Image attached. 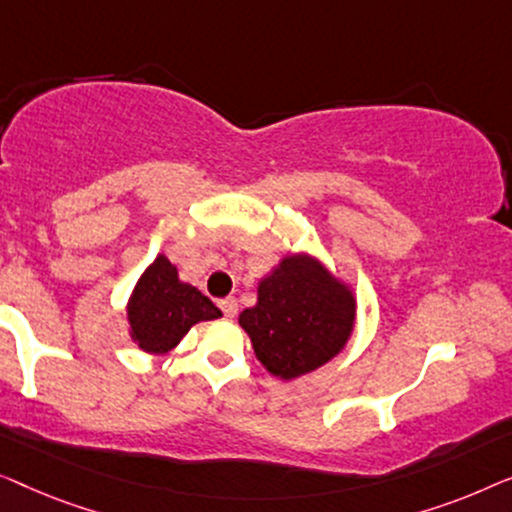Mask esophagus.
I'll return each mask as SVG.
<instances>
[{"mask_svg": "<svg viewBox=\"0 0 512 512\" xmlns=\"http://www.w3.org/2000/svg\"><path fill=\"white\" fill-rule=\"evenodd\" d=\"M222 313H225V318H234L236 313H239V301H236L234 297H227V299H220L218 301Z\"/></svg>", "mask_w": 512, "mask_h": 512, "instance_id": "1", "label": "esophagus"}]
</instances>
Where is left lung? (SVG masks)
<instances>
[{
  "label": "left lung",
  "mask_w": 512,
  "mask_h": 512,
  "mask_svg": "<svg viewBox=\"0 0 512 512\" xmlns=\"http://www.w3.org/2000/svg\"><path fill=\"white\" fill-rule=\"evenodd\" d=\"M357 299L343 280L306 253L287 255L259 280L257 304L239 315L259 362L294 380L331 362L355 329Z\"/></svg>",
  "instance_id": "8db88e82"
}]
</instances>
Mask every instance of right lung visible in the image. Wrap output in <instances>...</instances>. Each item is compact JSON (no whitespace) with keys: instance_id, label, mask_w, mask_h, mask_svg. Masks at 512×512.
Segmentation results:
<instances>
[{"instance_id":"1","label":"right lung","mask_w":512,"mask_h":512,"mask_svg":"<svg viewBox=\"0 0 512 512\" xmlns=\"http://www.w3.org/2000/svg\"><path fill=\"white\" fill-rule=\"evenodd\" d=\"M220 315L211 299L178 278V269L164 255L141 273L127 301L129 336L150 355H167L192 325Z\"/></svg>"}]
</instances>
